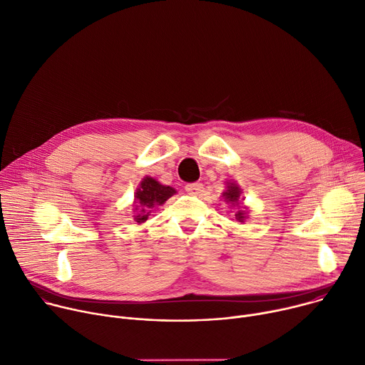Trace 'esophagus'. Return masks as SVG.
Masks as SVG:
<instances>
[{
    "label": "esophagus",
    "instance_id": "34e87169",
    "mask_svg": "<svg viewBox=\"0 0 365 365\" xmlns=\"http://www.w3.org/2000/svg\"><path fill=\"white\" fill-rule=\"evenodd\" d=\"M185 189H186V192H187L189 195H195V196L201 195V193L204 192L202 183H187V185L185 186Z\"/></svg>",
    "mask_w": 365,
    "mask_h": 365
}]
</instances>
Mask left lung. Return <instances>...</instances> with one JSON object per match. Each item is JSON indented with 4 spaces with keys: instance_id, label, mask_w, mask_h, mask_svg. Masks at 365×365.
<instances>
[{
    "instance_id": "8db88e82",
    "label": "left lung",
    "mask_w": 365,
    "mask_h": 365,
    "mask_svg": "<svg viewBox=\"0 0 365 365\" xmlns=\"http://www.w3.org/2000/svg\"><path fill=\"white\" fill-rule=\"evenodd\" d=\"M242 193H243V192H242V187H240V186L237 185V182H235V180H228V182L225 183V190L222 192L224 201H225L227 204H230V207L237 208L235 217H236V220H237L239 222H245V221L249 218V217H247V214H249L247 207L243 205L245 197H240Z\"/></svg>"
}]
</instances>
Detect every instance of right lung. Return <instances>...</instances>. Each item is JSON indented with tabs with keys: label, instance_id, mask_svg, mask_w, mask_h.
Returning <instances> with one entry per match:
<instances>
[{
	"label": "right lung",
	"instance_id": "right-lung-1",
	"mask_svg": "<svg viewBox=\"0 0 365 365\" xmlns=\"http://www.w3.org/2000/svg\"><path fill=\"white\" fill-rule=\"evenodd\" d=\"M176 193V189L168 185L160 183L157 179L151 176H145L135 193H134V202H132V212H134V221L137 224H143L148 220L151 208L157 205H163L165 201Z\"/></svg>",
	"mask_w": 365,
	"mask_h": 365
}]
</instances>
